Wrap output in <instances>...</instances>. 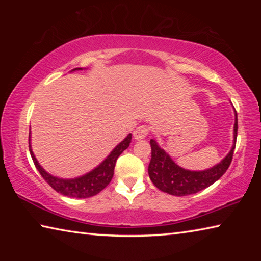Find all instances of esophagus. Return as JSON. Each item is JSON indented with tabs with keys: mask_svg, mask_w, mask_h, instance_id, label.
<instances>
[{
	"mask_svg": "<svg viewBox=\"0 0 261 261\" xmlns=\"http://www.w3.org/2000/svg\"><path fill=\"white\" fill-rule=\"evenodd\" d=\"M148 134H149V127L147 125H139L134 131V137H135V139L139 140V139L146 138Z\"/></svg>",
	"mask_w": 261,
	"mask_h": 261,
	"instance_id": "esophagus-1",
	"label": "esophagus"
}]
</instances>
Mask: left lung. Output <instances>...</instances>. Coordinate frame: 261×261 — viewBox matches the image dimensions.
Masks as SVG:
<instances>
[{"label": "left lung", "instance_id": "obj_1", "mask_svg": "<svg viewBox=\"0 0 261 261\" xmlns=\"http://www.w3.org/2000/svg\"><path fill=\"white\" fill-rule=\"evenodd\" d=\"M237 129L236 113L235 127H233L235 144H233L231 151L219 165L204 171H190L178 167L163 149L158 146L155 140L151 139L149 144H151L152 148V158L148 165L149 178L159 190L173 194V196L182 197L202 191L204 189L215 183L221 176L226 173L229 166H230L233 149L236 146Z\"/></svg>", "mask_w": 261, "mask_h": 261}]
</instances>
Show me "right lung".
<instances>
[{
    "instance_id": "obj_1",
    "label": "right lung",
    "mask_w": 261,
    "mask_h": 261,
    "mask_svg": "<svg viewBox=\"0 0 261 261\" xmlns=\"http://www.w3.org/2000/svg\"><path fill=\"white\" fill-rule=\"evenodd\" d=\"M131 138V135L127 136L122 143L118 144L117 146L114 148V151L109 154L108 158L106 159L98 168H95L93 171L74 179H61L47 174L33 155L32 149H31V145H29V147L31 156H32V160L34 162V166L37 167V169L42 176V178L45 179L56 192L70 198H90L95 196V194H98L100 191H102V190L110 183V180H112L114 176V169L115 165H116L117 158L129 147Z\"/></svg>"
}]
</instances>
